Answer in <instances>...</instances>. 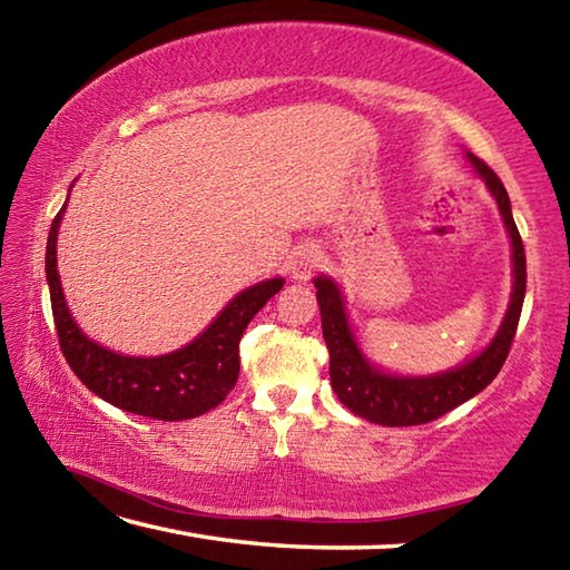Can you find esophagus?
<instances>
[{"instance_id": "34e87169", "label": "esophagus", "mask_w": 570, "mask_h": 570, "mask_svg": "<svg viewBox=\"0 0 570 570\" xmlns=\"http://www.w3.org/2000/svg\"><path fill=\"white\" fill-rule=\"evenodd\" d=\"M320 262H322V250H320V246L304 244V246H298V248L294 250L292 264H288V268H292V274H294L296 278H306L308 274L314 272L316 266H320Z\"/></svg>"}]
</instances>
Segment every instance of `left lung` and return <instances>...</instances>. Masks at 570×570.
I'll return each mask as SVG.
<instances>
[{
	"mask_svg": "<svg viewBox=\"0 0 570 570\" xmlns=\"http://www.w3.org/2000/svg\"><path fill=\"white\" fill-rule=\"evenodd\" d=\"M468 160L498 200L510 246H513V294H510L505 320L500 324L495 340L478 356L462 362L455 370L432 374V377H394V374L382 372L380 366L366 360L354 340L340 286L326 276L314 278L316 302L322 308V332L326 350H330L332 387L344 407L366 422L410 428V424L438 420L485 390L508 360L525 298V248L513 220V210H510L505 186L478 156L468 153Z\"/></svg>",
	"mask_w": 570,
	"mask_h": 570,
	"instance_id": "left-lung-1",
	"label": "left lung"
}]
</instances>
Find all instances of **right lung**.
I'll return each mask as SVG.
<instances>
[{
    "label": "right lung",
    "instance_id": "add662e5",
    "mask_svg": "<svg viewBox=\"0 0 570 570\" xmlns=\"http://www.w3.org/2000/svg\"><path fill=\"white\" fill-rule=\"evenodd\" d=\"M67 208L55 216L47 236V284L62 356L90 392L125 412L178 422L218 407L238 380V342L258 308L282 292L284 278L248 286L220 312L204 334L163 356H122L85 336L67 308L57 274V230Z\"/></svg>",
    "mask_w": 570,
    "mask_h": 570
}]
</instances>
